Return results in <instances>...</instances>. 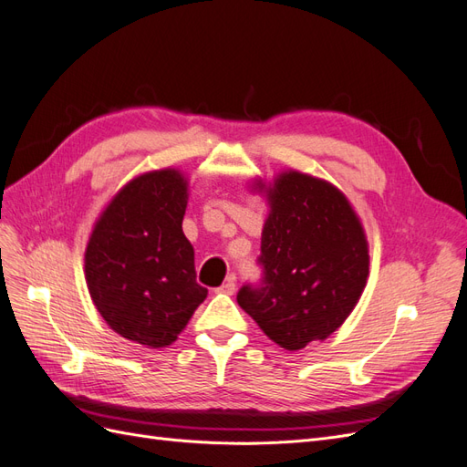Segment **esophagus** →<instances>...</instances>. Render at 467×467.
I'll return each mask as SVG.
<instances>
[{
	"label": "esophagus",
	"instance_id": "1",
	"mask_svg": "<svg viewBox=\"0 0 467 467\" xmlns=\"http://www.w3.org/2000/svg\"><path fill=\"white\" fill-rule=\"evenodd\" d=\"M216 292H220V294H234L235 292V276L234 275H230L228 278H225V282H223V285L216 290Z\"/></svg>",
	"mask_w": 467,
	"mask_h": 467
}]
</instances>
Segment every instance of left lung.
<instances>
[{"label":"left lung","mask_w":467,"mask_h":467,"mask_svg":"<svg viewBox=\"0 0 467 467\" xmlns=\"http://www.w3.org/2000/svg\"><path fill=\"white\" fill-rule=\"evenodd\" d=\"M266 192L263 276L239 288L237 304L271 341L300 350L355 309L368 278V244L347 196L327 181L288 171Z\"/></svg>","instance_id":"obj_1"}]
</instances>
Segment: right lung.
I'll return each mask as SVG.
<instances>
[{"label":"right lung","instance_id":"right-lung-1","mask_svg":"<svg viewBox=\"0 0 467 467\" xmlns=\"http://www.w3.org/2000/svg\"><path fill=\"white\" fill-rule=\"evenodd\" d=\"M187 181L175 169L136 177L109 202L86 249L91 300L112 331L160 348L187 327L208 290L182 234Z\"/></svg>","mask_w":467,"mask_h":467}]
</instances>
